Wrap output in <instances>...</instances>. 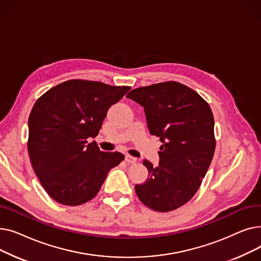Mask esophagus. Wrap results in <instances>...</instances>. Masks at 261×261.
I'll list each match as a JSON object with an SVG mask.
<instances>
[{
  "mask_svg": "<svg viewBox=\"0 0 261 261\" xmlns=\"http://www.w3.org/2000/svg\"><path fill=\"white\" fill-rule=\"evenodd\" d=\"M125 160H126V162L129 163V164H135L136 162H138V159H135V158L129 155V154H127V155L125 156Z\"/></svg>",
  "mask_w": 261,
  "mask_h": 261,
  "instance_id": "34e87169",
  "label": "esophagus"
}]
</instances>
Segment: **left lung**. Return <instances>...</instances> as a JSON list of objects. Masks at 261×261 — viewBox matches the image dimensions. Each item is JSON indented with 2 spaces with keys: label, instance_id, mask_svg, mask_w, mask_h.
I'll return each mask as SVG.
<instances>
[{
  "label": "left lung",
  "instance_id": "obj_1",
  "mask_svg": "<svg viewBox=\"0 0 261 261\" xmlns=\"http://www.w3.org/2000/svg\"><path fill=\"white\" fill-rule=\"evenodd\" d=\"M127 98L144 108L148 129L162 141L159 165L143 164L148 177L135 191L146 206L166 213L195 196L212 163L214 116L201 96L175 81L132 90Z\"/></svg>",
  "mask_w": 261,
  "mask_h": 261
}]
</instances>
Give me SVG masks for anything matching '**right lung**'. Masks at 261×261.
I'll use <instances>...</instances> for the list:
<instances>
[{"label":"right lung","instance_id":"1","mask_svg":"<svg viewBox=\"0 0 261 261\" xmlns=\"http://www.w3.org/2000/svg\"><path fill=\"white\" fill-rule=\"evenodd\" d=\"M131 88L99 81L68 80L36 101L29 118V153L46 193L64 205L93 199L108 172L125 159L103 152L88 139L97 136L108 110Z\"/></svg>","mask_w":261,"mask_h":261}]
</instances>
